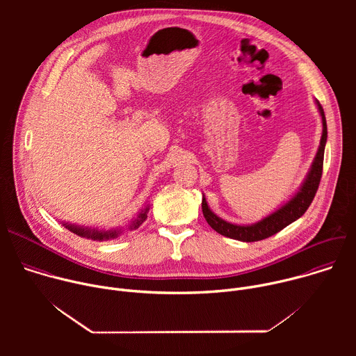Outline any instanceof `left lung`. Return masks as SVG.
Masks as SVG:
<instances>
[{
	"mask_svg": "<svg viewBox=\"0 0 356 356\" xmlns=\"http://www.w3.org/2000/svg\"><path fill=\"white\" fill-rule=\"evenodd\" d=\"M317 107H318V111H320L321 120H323V135H321L320 146L317 150L316 159L312 165V169H310L306 180H304L302 186L297 191V194L290 201H287L286 204L283 207H280L277 211H275L273 214L268 216L266 218L261 220L257 224H252V225H236V224L224 221L222 218L217 217L210 210L206 198L202 197V201H201L202 214H204L206 221L214 231H217L218 234H221L224 236L238 239L242 242L262 241V239H266V238L277 234L279 231L286 228L289 224H291L293 221H296L297 218H300L304 213L307 211V209L310 207V204L314 200V195L318 190L320 180L323 176L324 149H325V142H327V121H325L324 110L318 101H317Z\"/></svg>",
	"mask_w": 356,
	"mask_h": 356,
	"instance_id": "left-lung-1",
	"label": "left lung"
}]
</instances>
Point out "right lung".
Returning a JSON list of instances; mask_svg holds the SVG:
<instances>
[{"label":"right lung","mask_w":356,"mask_h":356,"mask_svg":"<svg viewBox=\"0 0 356 356\" xmlns=\"http://www.w3.org/2000/svg\"><path fill=\"white\" fill-rule=\"evenodd\" d=\"M147 211H149V207H146L135 221H132L131 224V229H136L147 217ZM67 229H70L72 232L83 236V238H90V239H94V241H106V239H111V238H117L118 234L121 231L118 229H111V231H101V229H95V228H84V227H77V225H72V224H63Z\"/></svg>","instance_id":"add662e5"}]
</instances>
